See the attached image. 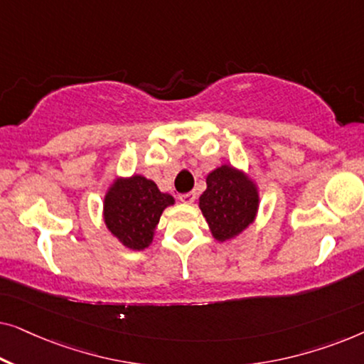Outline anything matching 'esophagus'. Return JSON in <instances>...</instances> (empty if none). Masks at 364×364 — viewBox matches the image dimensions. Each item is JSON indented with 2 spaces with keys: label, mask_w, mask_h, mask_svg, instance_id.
Segmentation results:
<instances>
[{
  "label": "esophagus",
  "mask_w": 364,
  "mask_h": 364,
  "mask_svg": "<svg viewBox=\"0 0 364 364\" xmlns=\"http://www.w3.org/2000/svg\"><path fill=\"white\" fill-rule=\"evenodd\" d=\"M178 198H181V202H183V203H193V202H196V198H197V193L196 192L181 193V196H178Z\"/></svg>",
  "instance_id": "1"
}]
</instances>
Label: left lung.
Returning <instances> with one entry per match:
<instances>
[{
    "instance_id": "left-lung-1",
    "label": "left lung",
    "mask_w": 364,
    "mask_h": 364,
    "mask_svg": "<svg viewBox=\"0 0 364 364\" xmlns=\"http://www.w3.org/2000/svg\"><path fill=\"white\" fill-rule=\"evenodd\" d=\"M257 208V188L242 172L222 166L208 173L200 210L217 240L225 242L245 230L255 218Z\"/></svg>"
}]
</instances>
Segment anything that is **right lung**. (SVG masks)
<instances>
[{
  "label": "right lung",
  "mask_w": 364,
  "mask_h": 364,
  "mask_svg": "<svg viewBox=\"0 0 364 364\" xmlns=\"http://www.w3.org/2000/svg\"><path fill=\"white\" fill-rule=\"evenodd\" d=\"M173 197L142 176L121 178L109 188L104 200V220L112 235L132 250H144L152 242L164 208Z\"/></svg>",
  "instance_id": "add662e5"
}]
</instances>
